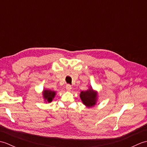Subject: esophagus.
<instances>
[{
    "label": "esophagus",
    "mask_w": 147,
    "mask_h": 147,
    "mask_svg": "<svg viewBox=\"0 0 147 147\" xmlns=\"http://www.w3.org/2000/svg\"><path fill=\"white\" fill-rule=\"evenodd\" d=\"M65 88H66V90H68V91H70V90L72 89V86L71 85H69V84H67V85H66V86H65Z\"/></svg>",
    "instance_id": "1"
}]
</instances>
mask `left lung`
<instances>
[{"label":"left lung","mask_w":147,"mask_h":147,"mask_svg":"<svg viewBox=\"0 0 147 147\" xmlns=\"http://www.w3.org/2000/svg\"><path fill=\"white\" fill-rule=\"evenodd\" d=\"M80 96L83 104L88 107L94 106L97 100V92L94 91L92 87L86 91H82Z\"/></svg>","instance_id":"1"}]
</instances>
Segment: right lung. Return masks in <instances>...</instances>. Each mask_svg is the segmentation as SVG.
<instances>
[{"label": "right lung", "mask_w": 147, "mask_h": 147, "mask_svg": "<svg viewBox=\"0 0 147 147\" xmlns=\"http://www.w3.org/2000/svg\"><path fill=\"white\" fill-rule=\"evenodd\" d=\"M56 92L51 90H44L43 92V96L45 101L51 102L55 97Z\"/></svg>", "instance_id": "add662e5"}]
</instances>
